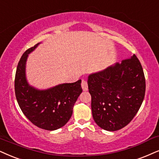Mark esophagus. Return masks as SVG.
<instances>
[{"label":"esophagus","instance_id":"esophagus-1","mask_svg":"<svg viewBox=\"0 0 159 159\" xmlns=\"http://www.w3.org/2000/svg\"><path fill=\"white\" fill-rule=\"evenodd\" d=\"M81 87L82 89H83L84 91H87L88 90V84H87V82L85 80H82L81 81Z\"/></svg>","mask_w":159,"mask_h":159}]
</instances>
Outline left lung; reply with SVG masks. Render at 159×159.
<instances>
[{
  "label": "left lung",
  "mask_w": 159,
  "mask_h": 159,
  "mask_svg": "<svg viewBox=\"0 0 159 159\" xmlns=\"http://www.w3.org/2000/svg\"><path fill=\"white\" fill-rule=\"evenodd\" d=\"M94 122L108 131L126 126L137 113L145 94V78L136 55L92 73L87 80Z\"/></svg>",
  "instance_id": "obj_1"
}]
</instances>
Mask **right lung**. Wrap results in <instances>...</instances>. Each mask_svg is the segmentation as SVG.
I'll list each match as a JSON object with an SVG mask.
<instances>
[{"label":"right lung","instance_id":"1","mask_svg":"<svg viewBox=\"0 0 159 159\" xmlns=\"http://www.w3.org/2000/svg\"><path fill=\"white\" fill-rule=\"evenodd\" d=\"M40 43L28 49L18 63L15 74V95L23 113L34 125L43 129L54 130L63 127L73 114L74 104L82 92L81 80L38 89L30 85L25 67L29 54Z\"/></svg>","mask_w":159,"mask_h":159}]
</instances>
